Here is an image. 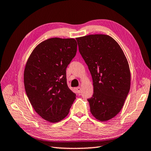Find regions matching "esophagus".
Segmentation results:
<instances>
[{"label":"esophagus","instance_id":"obj_1","mask_svg":"<svg viewBox=\"0 0 151 151\" xmlns=\"http://www.w3.org/2000/svg\"><path fill=\"white\" fill-rule=\"evenodd\" d=\"M76 91H77V93L80 94V92H81V87H76Z\"/></svg>","mask_w":151,"mask_h":151}]
</instances>
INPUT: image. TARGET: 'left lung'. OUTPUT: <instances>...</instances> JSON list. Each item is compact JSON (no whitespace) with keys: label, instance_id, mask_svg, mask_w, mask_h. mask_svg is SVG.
<instances>
[{"label":"left lung","instance_id":"left-lung-1","mask_svg":"<svg viewBox=\"0 0 151 151\" xmlns=\"http://www.w3.org/2000/svg\"><path fill=\"white\" fill-rule=\"evenodd\" d=\"M80 53L89 69L94 94L87 99L95 118L106 121L124 105L130 89L128 63L119 44L105 34L76 38Z\"/></svg>","mask_w":151,"mask_h":151}]
</instances>
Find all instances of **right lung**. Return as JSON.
Wrapping results in <instances>:
<instances>
[{"label":"right lung","instance_id":"right-lung-1","mask_svg":"<svg viewBox=\"0 0 151 151\" xmlns=\"http://www.w3.org/2000/svg\"><path fill=\"white\" fill-rule=\"evenodd\" d=\"M76 51L75 39L50 38L39 44L27 62L26 94L34 109L46 121L63 120L76 99L68 86L66 68Z\"/></svg>","mask_w":151,"mask_h":151}]
</instances>
